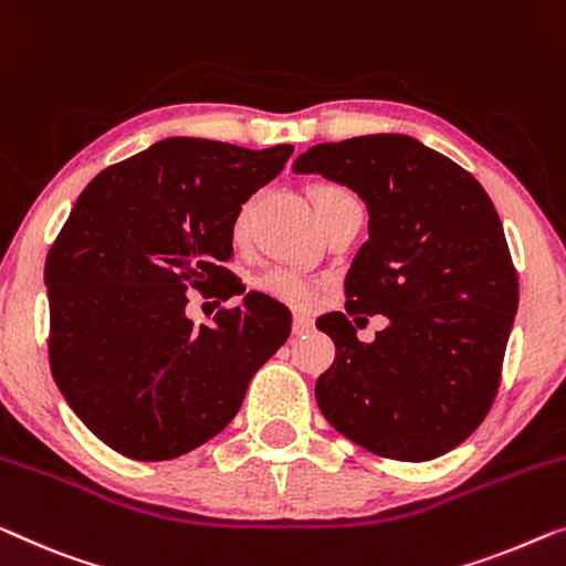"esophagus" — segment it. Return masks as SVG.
<instances>
[{"label":"esophagus","mask_w":566,"mask_h":566,"mask_svg":"<svg viewBox=\"0 0 566 566\" xmlns=\"http://www.w3.org/2000/svg\"><path fill=\"white\" fill-rule=\"evenodd\" d=\"M311 329H314V318H311L308 314H293V334L296 337H301V334H308Z\"/></svg>","instance_id":"obj_1"}]
</instances>
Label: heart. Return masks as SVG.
<instances>
[{
	"label": "heart",
	"mask_w": 566,
	"mask_h": 566,
	"mask_svg": "<svg viewBox=\"0 0 566 566\" xmlns=\"http://www.w3.org/2000/svg\"><path fill=\"white\" fill-rule=\"evenodd\" d=\"M311 199H314L318 219H326L332 211H337L339 207H359L355 196H352L347 188L337 186V184H316L314 188H311ZM248 222H250V203H242L232 219L234 240H242L244 232H248ZM255 289L268 293L270 298L293 303V306H303V303H308V298H311V281L293 268L265 270V273H260L255 277Z\"/></svg>",
	"instance_id": "obj_1"
}]
</instances>
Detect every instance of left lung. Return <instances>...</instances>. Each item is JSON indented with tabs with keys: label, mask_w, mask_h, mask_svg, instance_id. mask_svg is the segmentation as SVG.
<instances>
[{
	"label": "left lung",
	"mask_w": 566,
	"mask_h": 566,
	"mask_svg": "<svg viewBox=\"0 0 566 566\" xmlns=\"http://www.w3.org/2000/svg\"><path fill=\"white\" fill-rule=\"evenodd\" d=\"M296 174L349 186L370 240L344 277L347 314L316 326L337 347L316 380L324 419L367 452L426 462L460 447L501 385L518 275L501 217L472 174L408 135L308 147ZM382 313L365 345L349 315Z\"/></svg>",
	"instance_id": "obj_1"
}]
</instances>
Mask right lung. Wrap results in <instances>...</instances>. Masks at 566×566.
<instances>
[{
    "mask_svg": "<svg viewBox=\"0 0 566 566\" xmlns=\"http://www.w3.org/2000/svg\"><path fill=\"white\" fill-rule=\"evenodd\" d=\"M268 150L168 137L81 191L45 258L53 380L86 429L137 462L188 454L240 411L291 334V314L250 291L193 326L186 291L227 301L237 209L281 174Z\"/></svg>",
    "mask_w": 566,
    "mask_h": 566,
    "instance_id": "right-lung-1",
    "label": "right lung"
}]
</instances>
